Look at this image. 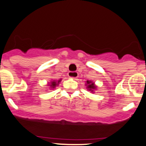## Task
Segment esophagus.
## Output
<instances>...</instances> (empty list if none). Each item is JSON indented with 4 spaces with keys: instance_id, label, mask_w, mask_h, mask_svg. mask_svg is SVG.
Masks as SVG:
<instances>
[{
    "instance_id": "obj_1",
    "label": "esophagus",
    "mask_w": 146,
    "mask_h": 146,
    "mask_svg": "<svg viewBox=\"0 0 146 146\" xmlns=\"http://www.w3.org/2000/svg\"><path fill=\"white\" fill-rule=\"evenodd\" d=\"M68 76L70 78H72V79H75L78 76V73L76 72H69Z\"/></svg>"
}]
</instances>
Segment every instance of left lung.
Returning <instances> with one entry per match:
<instances>
[{"instance_id": "8db88e82", "label": "left lung", "mask_w": 146, "mask_h": 146, "mask_svg": "<svg viewBox=\"0 0 146 146\" xmlns=\"http://www.w3.org/2000/svg\"><path fill=\"white\" fill-rule=\"evenodd\" d=\"M86 86H87V89L89 91L93 92L94 90L97 88V86L95 85L93 82L91 81H86Z\"/></svg>"}]
</instances>
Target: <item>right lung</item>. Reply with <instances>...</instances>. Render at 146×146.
<instances>
[{"mask_svg":"<svg viewBox=\"0 0 146 146\" xmlns=\"http://www.w3.org/2000/svg\"><path fill=\"white\" fill-rule=\"evenodd\" d=\"M60 81V80H58V81H51V84H50V87H51V88H54L56 86L58 85V84Z\"/></svg>","mask_w":146,"mask_h":146,"instance_id":"obj_1","label":"right lung"}]
</instances>
